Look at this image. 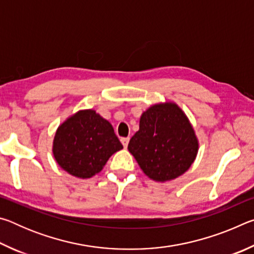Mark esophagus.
I'll return each mask as SVG.
<instances>
[{
	"instance_id": "34e87169",
	"label": "esophagus",
	"mask_w": 254,
	"mask_h": 254,
	"mask_svg": "<svg viewBox=\"0 0 254 254\" xmlns=\"http://www.w3.org/2000/svg\"><path fill=\"white\" fill-rule=\"evenodd\" d=\"M128 141H130V137H122V139H121V142H122V144H123V147H124V148H127V147Z\"/></svg>"
}]
</instances>
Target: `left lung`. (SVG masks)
<instances>
[{"label": "left lung", "instance_id": "obj_1", "mask_svg": "<svg viewBox=\"0 0 254 254\" xmlns=\"http://www.w3.org/2000/svg\"><path fill=\"white\" fill-rule=\"evenodd\" d=\"M127 149L145 176L166 183L190 168L199 142L186 113L169 101L153 104L141 114L139 131Z\"/></svg>", "mask_w": 254, "mask_h": 254}]
</instances>
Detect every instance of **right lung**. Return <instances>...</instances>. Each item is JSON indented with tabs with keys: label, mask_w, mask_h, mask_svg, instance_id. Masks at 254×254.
<instances>
[{
	"label": "right lung",
	"mask_w": 254,
	"mask_h": 254,
	"mask_svg": "<svg viewBox=\"0 0 254 254\" xmlns=\"http://www.w3.org/2000/svg\"><path fill=\"white\" fill-rule=\"evenodd\" d=\"M123 149L112 124L95 110H79L60 126L53 154L60 168L79 179L101 173L112 154Z\"/></svg>",
	"instance_id": "add662e5"
}]
</instances>
